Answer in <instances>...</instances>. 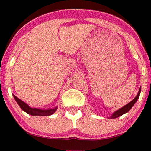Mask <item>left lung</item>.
Returning <instances> with one entry per match:
<instances>
[{"label":"left lung","mask_w":151,"mask_h":151,"mask_svg":"<svg viewBox=\"0 0 151 151\" xmlns=\"http://www.w3.org/2000/svg\"><path fill=\"white\" fill-rule=\"evenodd\" d=\"M140 92H141V87H140V88H139V92H138V94L137 95V96H136L135 98L131 101V102H130L129 104H127V105H125L124 106H123L122 108H121L120 109H119V110L115 111V112L112 115V116L111 117V118H117V117L121 116V115L124 114V113H127L128 111H129L130 109H131L132 107L133 106V105L135 104V102L137 101L138 98H139V97Z\"/></svg>","instance_id":"1"}]
</instances>
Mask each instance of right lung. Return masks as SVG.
<instances>
[{"instance_id":"right-lung-1","label":"right lung","mask_w":151,"mask_h":151,"mask_svg":"<svg viewBox=\"0 0 151 151\" xmlns=\"http://www.w3.org/2000/svg\"><path fill=\"white\" fill-rule=\"evenodd\" d=\"M14 99L19 105L22 110H23L24 112H26L28 114L32 115H40V116H47V115H52L53 113L56 111V108L52 109H48V110H42V109H38L36 108H31L28 106L26 103H24L23 101L20 100L17 97L13 95Z\"/></svg>"}]
</instances>
